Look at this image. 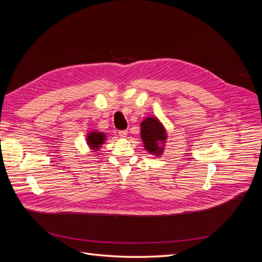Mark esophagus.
<instances>
[{"instance_id":"esophagus-1","label":"esophagus","mask_w":262,"mask_h":262,"mask_svg":"<svg viewBox=\"0 0 262 262\" xmlns=\"http://www.w3.org/2000/svg\"><path fill=\"white\" fill-rule=\"evenodd\" d=\"M126 136H128V131H126V130L119 131V137H120V138H125Z\"/></svg>"}]
</instances>
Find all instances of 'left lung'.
Returning <instances> with one entry per match:
<instances>
[{
    "label": "left lung",
    "instance_id": "8db88e82",
    "mask_svg": "<svg viewBox=\"0 0 262 262\" xmlns=\"http://www.w3.org/2000/svg\"><path fill=\"white\" fill-rule=\"evenodd\" d=\"M141 139L149 154L161 156L167 140V132L156 117H147L141 122Z\"/></svg>",
    "mask_w": 262,
    "mask_h": 262
}]
</instances>
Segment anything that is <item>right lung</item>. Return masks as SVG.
<instances>
[{"mask_svg":"<svg viewBox=\"0 0 262 262\" xmlns=\"http://www.w3.org/2000/svg\"><path fill=\"white\" fill-rule=\"evenodd\" d=\"M106 141V134L104 132L99 131H90L89 134L86 136V142L87 145L90 146L91 149L97 152L100 148V146L105 143Z\"/></svg>","mask_w":262,"mask_h":262,"instance_id":"1","label":"right lung"}]
</instances>
